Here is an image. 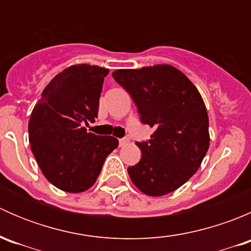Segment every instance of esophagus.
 Returning <instances> with one entry per match:
<instances>
[{
    "instance_id": "34e87169",
    "label": "esophagus",
    "mask_w": 251,
    "mask_h": 251,
    "mask_svg": "<svg viewBox=\"0 0 251 251\" xmlns=\"http://www.w3.org/2000/svg\"><path fill=\"white\" fill-rule=\"evenodd\" d=\"M128 142H130L128 138H120V140H119V144H120V147H124V146H126Z\"/></svg>"
}]
</instances>
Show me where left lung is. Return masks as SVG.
Segmentation results:
<instances>
[{
    "label": "left lung",
    "mask_w": 251,
    "mask_h": 251,
    "mask_svg": "<svg viewBox=\"0 0 251 251\" xmlns=\"http://www.w3.org/2000/svg\"><path fill=\"white\" fill-rule=\"evenodd\" d=\"M113 77L135 100L142 123L155 128L148 142L136 143L142 158L127 169L131 181L151 197L176 191L209 149V118L198 88L170 64L119 69Z\"/></svg>",
    "instance_id": "obj_1"
}]
</instances>
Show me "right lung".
I'll use <instances>...</instances> for the list:
<instances>
[{
    "label": "right lung",
    "instance_id": "obj_1",
    "mask_svg": "<svg viewBox=\"0 0 251 251\" xmlns=\"http://www.w3.org/2000/svg\"><path fill=\"white\" fill-rule=\"evenodd\" d=\"M108 73L98 65L67 68L50 80L31 111L29 142L37 165L53 186L68 193L91 188L105 158L119 146L113 136L82 127L97 118Z\"/></svg>",
    "mask_w": 251,
    "mask_h": 251
}]
</instances>
